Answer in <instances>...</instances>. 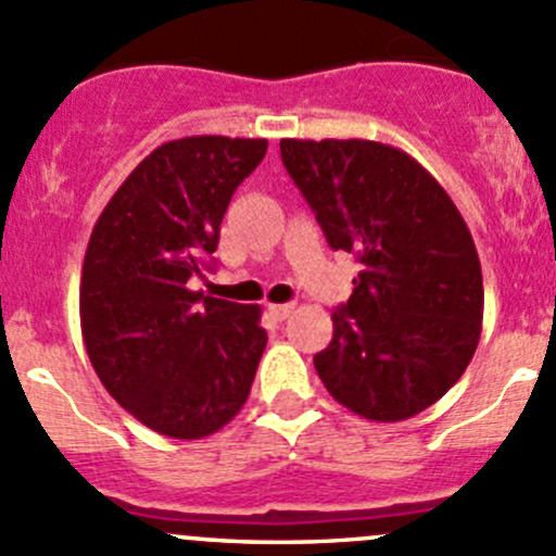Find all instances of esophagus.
<instances>
[{
    "instance_id": "34e87169",
    "label": "esophagus",
    "mask_w": 556,
    "mask_h": 556,
    "mask_svg": "<svg viewBox=\"0 0 556 556\" xmlns=\"http://www.w3.org/2000/svg\"><path fill=\"white\" fill-rule=\"evenodd\" d=\"M295 304H271L268 306V312H271L274 319H288L290 314H293Z\"/></svg>"
}]
</instances>
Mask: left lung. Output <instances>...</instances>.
Returning a JSON list of instances; mask_svg holds the SVG:
<instances>
[{"mask_svg": "<svg viewBox=\"0 0 556 556\" xmlns=\"http://www.w3.org/2000/svg\"><path fill=\"white\" fill-rule=\"evenodd\" d=\"M282 164L333 250L361 271L314 355L330 395L377 422L433 406L463 377L484 317L473 237L412 155L371 139H282Z\"/></svg>", "mask_w": 556, "mask_h": 556, "instance_id": "left-lung-1", "label": "left lung"}]
</instances>
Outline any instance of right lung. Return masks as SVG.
<instances>
[{
  "mask_svg": "<svg viewBox=\"0 0 556 556\" xmlns=\"http://www.w3.org/2000/svg\"><path fill=\"white\" fill-rule=\"evenodd\" d=\"M266 148L231 137L161 144L115 190L88 242L80 325L93 371L128 414L169 439H204L231 422L266 350L261 306L188 288Z\"/></svg>",
  "mask_w": 556,
  "mask_h": 556,
  "instance_id": "right-lung-1",
  "label": "right lung"
}]
</instances>
